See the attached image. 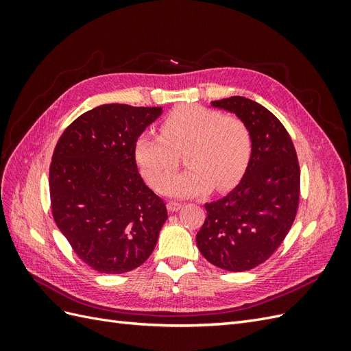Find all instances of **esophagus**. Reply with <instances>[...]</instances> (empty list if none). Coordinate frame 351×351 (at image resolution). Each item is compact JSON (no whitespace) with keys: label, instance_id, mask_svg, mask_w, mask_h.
Here are the masks:
<instances>
[{"label":"esophagus","instance_id":"1","mask_svg":"<svg viewBox=\"0 0 351 351\" xmlns=\"http://www.w3.org/2000/svg\"><path fill=\"white\" fill-rule=\"evenodd\" d=\"M182 206H183L182 202H176V200H169L168 204H167V208H168L169 212H176V210H178Z\"/></svg>","mask_w":351,"mask_h":351}]
</instances>
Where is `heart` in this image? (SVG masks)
Returning a JSON list of instances; mask_svg holds the SVG:
<instances>
[{
    "instance_id": "obj_1",
    "label": "heart",
    "mask_w": 351,
    "mask_h": 351,
    "mask_svg": "<svg viewBox=\"0 0 351 351\" xmlns=\"http://www.w3.org/2000/svg\"><path fill=\"white\" fill-rule=\"evenodd\" d=\"M161 137L137 136L134 161L145 180L164 195L187 197L215 186L219 192L234 187L249 167L253 141L237 117L200 105H178L159 125ZM185 152L186 172L169 178Z\"/></svg>"
}]
</instances>
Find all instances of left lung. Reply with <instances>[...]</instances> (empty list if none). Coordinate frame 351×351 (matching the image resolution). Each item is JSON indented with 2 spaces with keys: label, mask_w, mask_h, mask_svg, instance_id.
I'll return each mask as SVG.
<instances>
[{
  "label": "left lung",
  "mask_w": 351,
  "mask_h": 351,
  "mask_svg": "<svg viewBox=\"0 0 351 351\" xmlns=\"http://www.w3.org/2000/svg\"><path fill=\"white\" fill-rule=\"evenodd\" d=\"M212 105L247 125L253 151L237 187L205 205L196 243L212 265L243 272L269 259L289 234L300 200V167L289 132L269 110L244 97Z\"/></svg>",
  "instance_id": "left-lung-1"
}]
</instances>
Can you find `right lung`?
Returning <instances> with one entry per match:
<instances>
[{
    "label": "right lung",
    "mask_w": 351,
    "mask_h": 351,
    "mask_svg": "<svg viewBox=\"0 0 351 351\" xmlns=\"http://www.w3.org/2000/svg\"><path fill=\"white\" fill-rule=\"evenodd\" d=\"M161 112L159 107L99 105L67 127L52 154V217L77 256L101 274L141 267L168 218L133 155L137 136Z\"/></svg>",
    "instance_id": "add662e5"
}]
</instances>
